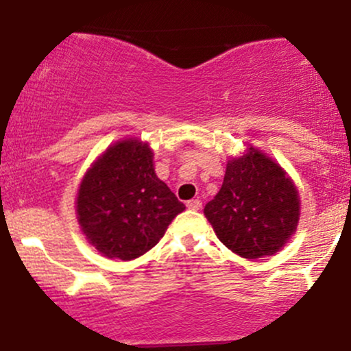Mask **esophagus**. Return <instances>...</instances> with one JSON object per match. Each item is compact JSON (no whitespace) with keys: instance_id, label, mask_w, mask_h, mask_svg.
<instances>
[{"instance_id":"obj_1","label":"esophagus","mask_w":351,"mask_h":351,"mask_svg":"<svg viewBox=\"0 0 351 351\" xmlns=\"http://www.w3.org/2000/svg\"><path fill=\"white\" fill-rule=\"evenodd\" d=\"M186 206L189 209H193V211H198V209H201V206H203V203H201V199H189L186 203Z\"/></svg>"}]
</instances>
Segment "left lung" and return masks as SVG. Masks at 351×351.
<instances>
[{"label": "left lung", "instance_id": "1", "mask_svg": "<svg viewBox=\"0 0 351 351\" xmlns=\"http://www.w3.org/2000/svg\"><path fill=\"white\" fill-rule=\"evenodd\" d=\"M204 216L217 239L237 256H272L295 232L299 193L279 165L251 147L229 160L223 186L204 206Z\"/></svg>", "mask_w": 351, "mask_h": 351}]
</instances>
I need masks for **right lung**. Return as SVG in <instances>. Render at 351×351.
<instances>
[{"mask_svg":"<svg viewBox=\"0 0 351 351\" xmlns=\"http://www.w3.org/2000/svg\"><path fill=\"white\" fill-rule=\"evenodd\" d=\"M75 211L80 229L100 254L130 261L162 239L184 204L156 176L148 143L128 138L92 163Z\"/></svg>","mask_w":351,"mask_h":351,"instance_id":"obj_1","label":"right lung"}]
</instances>
